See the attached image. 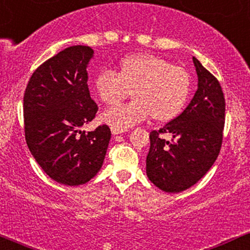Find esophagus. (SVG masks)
I'll list each match as a JSON object with an SVG mask.
<instances>
[{
	"mask_svg": "<svg viewBox=\"0 0 250 250\" xmlns=\"http://www.w3.org/2000/svg\"><path fill=\"white\" fill-rule=\"evenodd\" d=\"M125 131H127V130H125V129H120V128H111V133H113V135L125 133Z\"/></svg>",
	"mask_w": 250,
	"mask_h": 250,
	"instance_id": "obj_1",
	"label": "esophagus"
}]
</instances>
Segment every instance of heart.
Instances as JSON below:
<instances>
[{
	"instance_id": "obj_1",
	"label": "heart",
	"mask_w": 250,
	"mask_h": 250,
	"mask_svg": "<svg viewBox=\"0 0 250 250\" xmlns=\"http://www.w3.org/2000/svg\"><path fill=\"white\" fill-rule=\"evenodd\" d=\"M94 90L103 103L117 105L131 95L136 99L122 107L108 109L103 122L111 128L128 129L153 115L159 122L174 120L190 94V76L183 68L153 54L127 56L117 74L102 70L94 79Z\"/></svg>"
}]
</instances>
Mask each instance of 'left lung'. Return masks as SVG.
I'll return each instance as SVG.
<instances>
[{
	"label": "left lung",
	"mask_w": 250,
	"mask_h": 250,
	"mask_svg": "<svg viewBox=\"0 0 250 250\" xmlns=\"http://www.w3.org/2000/svg\"><path fill=\"white\" fill-rule=\"evenodd\" d=\"M197 90L187 108L149 135L148 179L163 191L180 193L194 186L219 156L223 139L226 101L213 74L193 57ZM170 133L172 141L161 136Z\"/></svg>",
	"instance_id": "obj_1"
}]
</instances>
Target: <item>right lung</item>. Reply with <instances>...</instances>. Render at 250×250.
<instances>
[{
	"label": "right lung",
	"instance_id": "1",
	"mask_svg": "<svg viewBox=\"0 0 250 250\" xmlns=\"http://www.w3.org/2000/svg\"><path fill=\"white\" fill-rule=\"evenodd\" d=\"M94 50L73 45L42 63L23 97L25 141L45 174L65 186H80L101 169L111 133L108 125L79 130L97 113L87 84Z\"/></svg>",
	"mask_w": 250,
	"mask_h": 250
}]
</instances>
